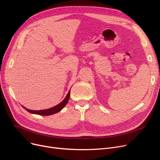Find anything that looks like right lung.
<instances>
[{
	"label": "right lung",
	"mask_w": 160,
	"mask_h": 160,
	"mask_svg": "<svg viewBox=\"0 0 160 160\" xmlns=\"http://www.w3.org/2000/svg\"><path fill=\"white\" fill-rule=\"evenodd\" d=\"M70 90L69 91L68 94L67 95L66 97L65 98V99L63 100V101L60 103L59 104H58L57 106L52 107L50 109H48V110H39V111H35V110H29V109H27L26 108L23 107L25 110H26L27 112L31 113H34V114H38L39 115H52L56 113H58V112L61 111L62 109L64 108V106L67 104V102L69 99L70 97Z\"/></svg>",
	"instance_id": "right-lung-1"
}]
</instances>
